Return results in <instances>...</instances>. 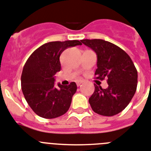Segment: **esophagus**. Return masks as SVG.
<instances>
[{
    "label": "esophagus",
    "instance_id": "obj_1",
    "mask_svg": "<svg viewBox=\"0 0 151 151\" xmlns=\"http://www.w3.org/2000/svg\"><path fill=\"white\" fill-rule=\"evenodd\" d=\"M82 83H83V81H80L76 82V84H77V86H78V87H79L80 85L82 84Z\"/></svg>",
    "mask_w": 151,
    "mask_h": 151
}]
</instances>
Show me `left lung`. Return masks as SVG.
Returning a JSON list of instances; mask_svg holds the SVG:
<instances>
[{
	"mask_svg": "<svg viewBox=\"0 0 151 151\" xmlns=\"http://www.w3.org/2000/svg\"><path fill=\"white\" fill-rule=\"evenodd\" d=\"M81 42L96 52V78H106L109 84L106 89L95 84V91L88 100L91 107L101 116H115L129 105L137 91L134 63L124 50L109 42L95 39L83 40Z\"/></svg>",
	"mask_w": 151,
	"mask_h": 151,
	"instance_id": "obj_1",
	"label": "left lung"
}]
</instances>
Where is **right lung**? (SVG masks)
<instances>
[{
  "instance_id": "right-lung-1",
  "label": "right lung",
  "mask_w": 151,
  "mask_h": 151,
  "mask_svg": "<svg viewBox=\"0 0 151 151\" xmlns=\"http://www.w3.org/2000/svg\"><path fill=\"white\" fill-rule=\"evenodd\" d=\"M81 44L78 40L50 42L35 50L27 60L21 77L22 90L30 108L40 117L57 118L69 109L77 85L71 82L56 87L54 75L61 69V53Z\"/></svg>"
}]
</instances>
